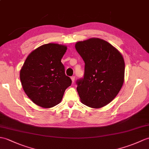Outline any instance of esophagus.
<instances>
[{
	"instance_id": "34e87169",
	"label": "esophagus",
	"mask_w": 149,
	"mask_h": 149,
	"mask_svg": "<svg viewBox=\"0 0 149 149\" xmlns=\"http://www.w3.org/2000/svg\"><path fill=\"white\" fill-rule=\"evenodd\" d=\"M71 80L72 82H74L75 81V76H72V77H71Z\"/></svg>"
}]
</instances>
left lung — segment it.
<instances>
[{"mask_svg":"<svg viewBox=\"0 0 149 149\" xmlns=\"http://www.w3.org/2000/svg\"><path fill=\"white\" fill-rule=\"evenodd\" d=\"M75 47L85 63L84 79L77 82L82 103L93 109L107 105L123 85L125 63L122 54L99 38L79 41Z\"/></svg>","mask_w":149,"mask_h":149,"instance_id":"1","label":"left lung"}]
</instances>
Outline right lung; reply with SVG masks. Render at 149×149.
I'll return each mask as SVG.
<instances>
[{"mask_svg": "<svg viewBox=\"0 0 149 149\" xmlns=\"http://www.w3.org/2000/svg\"><path fill=\"white\" fill-rule=\"evenodd\" d=\"M67 47L49 43L29 54L20 70L24 91L37 105L51 108L61 101L65 89L72 84L61 62Z\"/></svg>", "mask_w": 149, "mask_h": 149, "instance_id": "right-lung-1", "label": "right lung"}]
</instances>
